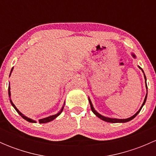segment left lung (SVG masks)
Segmentation results:
<instances>
[{
    "label": "left lung",
    "mask_w": 156,
    "mask_h": 156,
    "mask_svg": "<svg viewBox=\"0 0 156 156\" xmlns=\"http://www.w3.org/2000/svg\"><path fill=\"white\" fill-rule=\"evenodd\" d=\"M132 56H133V57H135V55L132 54ZM139 68H140V69H141L140 67H139ZM142 71H143V69H142ZM143 72H144V71H143ZM144 78H145V79H146V75H144ZM146 88H147V85H146ZM146 97H147V94H146V95L145 100H144V103H143L142 106H141L140 108V109H139V111H138L136 113V114H135V115H133V116H131V117L128 118V119H110V118H107V117H105V116H103V115H100V114H99V113L97 112L96 111L95 109H94V106H93V105H92V103H91V102H90V99H88V100H89V103H90V108H91V110H92V112H93L94 113V114L96 115L97 116V117H98V118H100V119H102V120L105 121V122H110V123H122H122H124V122H129V121L132 120V119H134V118L136 117V115H137V114H138V113L140 112L141 108H142L143 106H144V105L145 104V103H146Z\"/></svg>",
    "instance_id": "8db88e82"
}]
</instances>
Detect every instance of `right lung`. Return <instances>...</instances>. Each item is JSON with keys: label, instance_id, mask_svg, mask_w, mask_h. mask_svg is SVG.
<instances>
[{"label": "right lung", "instance_id": "obj_1", "mask_svg": "<svg viewBox=\"0 0 156 156\" xmlns=\"http://www.w3.org/2000/svg\"><path fill=\"white\" fill-rule=\"evenodd\" d=\"M12 69H13V68H12V69H11V71H10V75H11V72H12ZM10 86H9V89H8L9 97H10ZM10 103H11V104H12V106H13V107H14V108H15V109L16 110V112H18L19 114H20V115H21L22 117L23 118V119H26V121H28V122H32V123H35V122H36L35 121L32 120V119H29V118L26 117V116H25L24 115H23V114H22V113L20 112L19 111L18 109H17V108L16 107V106H15V105H14L13 103H12V102L11 101V100H10ZM63 107H64V106H63ZM63 107L62 108V109L60 110V112H59V113H57V114H56V115H51V116H49V117H48V118H45V119H40V120H39V123H48V122H51V121H53V119H56V118L57 117V116H59V115L61 114V112H62V109H63Z\"/></svg>", "mask_w": 156, "mask_h": 156}]
</instances>
